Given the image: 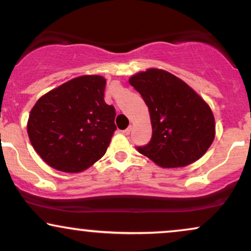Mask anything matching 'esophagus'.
I'll return each instance as SVG.
<instances>
[{"label": "esophagus", "mask_w": 251, "mask_h": 251, "mask_svg": "<svg viewBox=\"0 0 251 251\" xmlns=\"http://www.w3.org/2000/svg\"><path fill=\"white\" fill-rule=\"evenodd\" d=\"M131 129H132V126H129V127H127L126 129H124L123 134L124 135H128L129 133H131Z\"/></svg>", "instance_id": "obj_1"}]
</instances>
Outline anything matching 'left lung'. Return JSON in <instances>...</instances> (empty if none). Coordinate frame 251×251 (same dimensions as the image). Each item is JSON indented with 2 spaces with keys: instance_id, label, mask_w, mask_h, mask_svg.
<instances>
[{
  "instance_id": "obj_1",
  "label": "left lung",
  "mask_w": 251,
  "mask_h": 251,
  "mask_svg": "<svg viewBox=\"0 0 251 251\" xmlns=\"http://www.w3.org/2000/svg\"><path fill=\"white\" fill-rule=\"evenodd\" d=\"M150 111L152 139L139 153L162 168L185 167L201 158L215 138V119L191 86L160 69L129 78Z\"/></svg>"
}]
</instances>
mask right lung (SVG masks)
<instances>
[{"label": "right lung", "mask_w": 251, "mask_h": 251, "mask_svg": "<svg viewBox=\"0 0 251 251\" xmlns=\"http://www.w3.org/2000/svg\"><path fill=\"white\" fill-rule=\"evenodd\" d=\"M106 79L86 75L66 81L36 101L28 135L37 154L65 173L87 170L106 153L116 131V110L104 100Z\"/></svg>", "instance_id": "1"}]
</instances>
